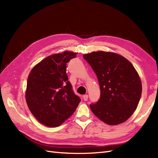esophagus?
Masks as SVG:
<instances>
[{
	"label": "esophagus",
	"mask_w": 158,
	"mask_h": 158,
	"mask_svg": "<svg viewBox=\"0 0 158 158\" xmlns=\"http://www.w3.org/2000/svg\"><path fill=\"white\" fill-rule=\"evenodd\" d=\"M88 95H84V96H83V99H84V101L86 102L87 100H88Z\"/></svg>",
	"instance_id": "esophagus-1"
}]
</instances>
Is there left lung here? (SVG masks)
<instances>
[{
  "label": "left lung",
  "mask_w": 158,
  "mask_h": 158,
  "mask_svg": "<svg viewBox=\"0 0 158 158\" xmlns=\"http://www.w3.org/2000/svg\"><path fill=\"white\" fill-rule=\"evenodd\" d=\"M96 74L101 95L89 107L109 125L125 122L135 112L142 94V82L132 63L115 52L94 51L83 55Z\"/></svg>",
  "instance_id": "1"
}]
</instances>
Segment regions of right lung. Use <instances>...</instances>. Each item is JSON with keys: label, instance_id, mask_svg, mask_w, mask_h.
<instances>
[{"label": "right lung", "instance_id": "1", "mask_svg": "<svg viewBox=\"0 0 158 158\" xmlns=\"http://www.w3.org/2000/svg\"><path fill=\"white\" fill-rule=\"evenodd\" d=\"M77 52L64 51L48 56L29 74L26 100L30 111L40 123L49 127L63 124L74 113L80 99L66 75V63Z\"/></svg>", "mask_w": 158, "mask_h": 158}]
</instances>
